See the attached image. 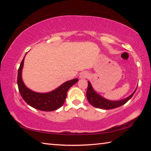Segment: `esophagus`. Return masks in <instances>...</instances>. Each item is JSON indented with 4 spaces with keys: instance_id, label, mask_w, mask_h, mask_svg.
<instances>
[{
    "instance_id": "34e87169",
    "label": "esophagus",
    "mask_w": 151,
    "mask_h": 151,
    "mask_svg": "<svg viewBox=\"0 0 151 151\" xmlns=\"http://www.w3.org/2000/svg\"><path fill=\"white\" fill-rule=\"evenodd\" d=\"M88 76V73L87 72H86V71H83V72H82L80 74V78L82 79L87 78Z\"/></svg>"
}]
</instances>
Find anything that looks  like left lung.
<instances>
[{
  "label": "left lung",
  "instance_id": "obj_1",
  "mask_svg": "<svg viewBox=\"0 0 151 151\" xmlns=\"http://www.w3.org/2000/svg\"><path fill=\"white\" fill-rule=\"evenodd\" d=\"M137 88L135 89L134 91L131 95L127 97V98L119 101H111L104 98V97L100 95L99 93H97L96 91H94L90 81H88V88L87 91H86V98H87V100L91 105L96 107V108L103 109L105 110L112 109L121 106L126 103L129 99L132 98V96H133Z\"/></svg>",
  "mask_w": 151,
  "mask_h": 151
}]
</instances>
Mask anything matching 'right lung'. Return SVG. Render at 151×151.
<instances>
[{"instance_id":"add662e5","label":"right lung","mask_w":151,"mask_h":151,"mask_svg":"<svg viewBox=\"0 0 151 151\" xmlns=\"http://www.w3.org/2000/svg\"><path fill=\"white\" fill-rule=\"evenodd\" d=\"M24 57L18 70L17 78L18 87L22 99L30 106L40 111H52L59 109L63 105L68 90L77 83L78 79L75 78L66 81L58 88L48 93H37L33 91L28 88L22 81V71L24 66Z\"/></svg>"}]
</instances>
